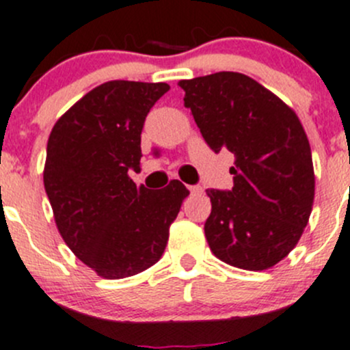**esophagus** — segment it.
I'll return each instance as SVG.
<instances>
[{
	"label": "esophagus",
	"mask_w": 350,
	"mask_h": 350,
	"mask_svg": "<svg viewBox=\"0 0 350 350\" xmlns=\"http://www.w3.org/2000/svg\"><path fill=\"white\" fill-rule=\"evenodd\" d=\"M188 190H190L191 193H202V186H188Z\"/></svg>",
	"instance_id": "1"
}]
</instances>
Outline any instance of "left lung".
<instances>
[{"mask_svg":"<svg viewBox=\"0 0 350 350\" xmlns=\"http://www.w3.org/2000/svg\"><path fill=\"white\" fill-rule=\"evenodd\" d=\"M205 143L234 155L231 190H207L205 238L212 254L247 271L285 259L308 226L314 169L299 117L276 94L238 72L179 81Z\"/></svg>","mask_w":350,"mask_h":350,"instance_id":"obj_1","label":"left lung"}]
</instances>
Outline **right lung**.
I'll return each mask as SVG.
<instances>
[{
    "label": "right lung",
    "instance_id": "obj_1",
    "mask_svg": "<svg viewBox=\"0 0 350 350\" xmlns=\"http://www.w3.org/2000/svg\"><path fill=\"white\" fill-rule=\"evenodd\" d=\"M165 83L109 81L84 94L51 129L44 190L68 249L98 276L119 280L162 257L169 226L190 191L178 179L138 186L142 131Z\"/></svg>",
    "mask_w": 350,
    "mask_h": 350
}]
</instances>
